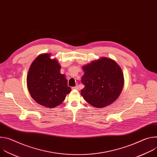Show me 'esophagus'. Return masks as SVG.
<instances>
[{"label": "esophagus", "instance_id": "esophagus-1", "mask_svg": "<svg viewBox=\"0 0 157 157\" xmlns=\"http://www.w3.org/2000/svg\"><path fill=\"white\" fill-rule=\"evenodd\" d=\"M72 89H76V90H79V87H78V86H75V87H73Z\"/></svg>", "mask_w": 157, "mask_h": 157}]
</instances>
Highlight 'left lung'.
I'll return each instance as SVG.
<instances>
[{
    "label": "left lung",
    "instance_id": "left-lung-1",
    "mask_svg": "<svg viewBox=\"0 0 157 157\" xmlns=\"http://www.w3.org/2000/svg\"><path fill=\"white\" fill-rule=\"evenodd\" d=\"M81 82L84 87L81 94L91 105L101 108L114 102L124 86V76L120 66L113 59L102 58L82 68Z\"/></svg>",
    "mask_w": 157,
    "mask_h": 157
}]
</instances>
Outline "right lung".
Segmentation results:
<instances>
[{
	"label": "right lung",
	"mask_w": 157,
	"mask_h": 157,
	"mask_svg": "<svg viewBox=\"0 0 157 157\" xmlns=\"http://www.w3.org/2000/svg\"><path fill=\"white\" fill-rule=\"evenodd\" d=\"M50 54L38 56L32 63L27 82L32 98L39 104L53 108L61 104L71 89L57 60L52 59Z\"/></svg>",
	"instance_id": "obj_1"
}]
</instances>
